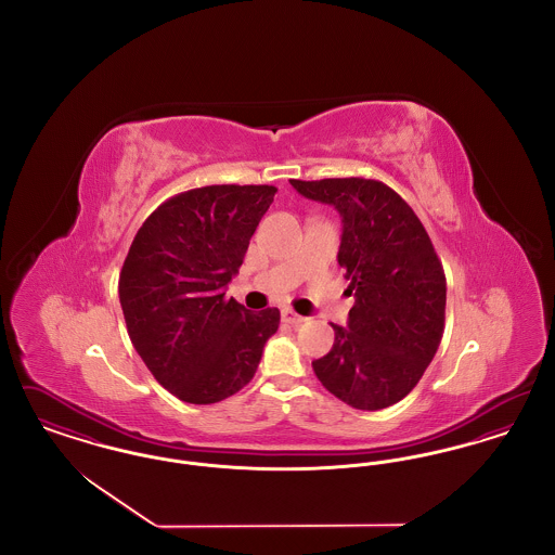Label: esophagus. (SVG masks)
<instances>
[{"instance_id": "1", "label": "esophagus", "mask_w": 555, "mask_h": 555, "mask_svg": "<svg viewBox=\"0 0 555 555\" xmlns=\"http://www.w3.org/2000/svg\"><path fill=\"white\" fill-rule=\"evenodd\" d=\"M281 317H283V322H289V324H301L306 318L299 317L297 312H293L291 308H285L283 312H281Z\"/></svg>"}]
</instances>
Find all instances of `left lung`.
I'll return each mask as SVG.
<instances>
[{"instance_id": "8db88e82", "label": "left lung", "mask_w": 555, "mask_h": 555, "mask_svg": "<svg viewBox=\"0 0 555 555\" xmlns=\"http://www.w3.org/2000/svg\"><path fill=\"white\" fill-rule=\"evenodd\" d=\"M308 199L335 206L344 233L339 266L356 293L347 326L312 362L326 391L356 410L408 396L437 353L448 283L423 222L391 186L372 179L291 181Z\"/></svg>"}]
</instances>
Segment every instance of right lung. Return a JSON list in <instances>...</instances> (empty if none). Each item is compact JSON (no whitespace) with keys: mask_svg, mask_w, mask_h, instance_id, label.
I'll use <instances>...</instances> for the list:
<instances>
[{"mask_svg":"<svg viewBox=\"0 0 555 555\" xmlns=\"http://www.w3.org/2000/svg\"><path fill=\"white\" fill-rule=\"evenodd\" d=\"M276 186L210 185L166 199L132 238L118 295L132 345L186 403L235 396L256 374L281 312L254 314L227 285Z\"/></svg>","mask_w":555,"mask_h":555,"instance_id":"right-lung-1","label":"right lung"}]
</instances>
